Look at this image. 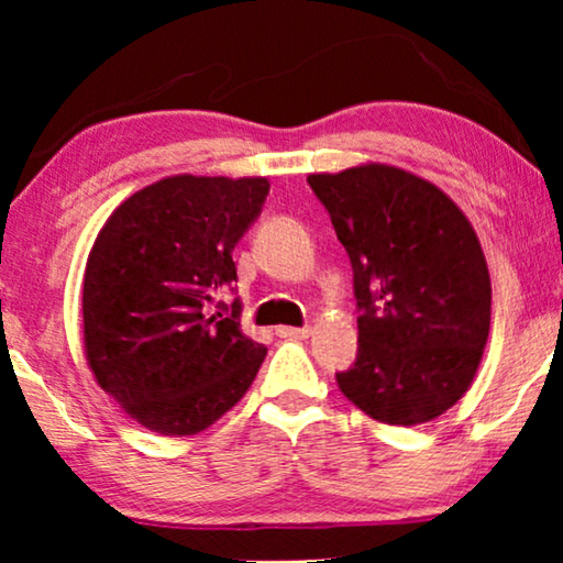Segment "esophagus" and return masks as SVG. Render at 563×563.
<instances>
[{
  "label": "esophagus",
  "instance_id": "1",
  "mask_svg": "<svg viewBox=\"0 0 563 563\" xmlns=\"http://www.w3.org/2000/svg\"><path fill=\"white\" fill-rule=\"evenodd\" d=\"M310 333H312L310 328H289V325L276 328V335L287 338V341H302V338H310Z\"/></svg>",
  "mask_w": 563,
  "mask_h": 563
}]
</instances>
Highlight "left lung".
<instances>
[{"label": "left lung", "instance_id": "8db88e82", "mask_svg": "<svg viewBox=\"0 0 563 563\" xmlns=\"http://www.w3.org/2000/svg\"><path fill=\"white\" fill-rule=\"evenodd\" d=\"M353 266L358 356L335 374L384 426H420L472 387L489 335L492 282L472 222L422 176L361 164L307 176Z\"/></svg>", "mask_w": 563, "mask_h": 563}]
</instances>
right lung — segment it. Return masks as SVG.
Returning a JSON list of instances; mask_svg holds the SVG:
<instances>
[{
  "instance_id": "right-lung-1",
  "label": "right lung",
  "mask_w": 563,
  "mask_h": 563,
  "mask_svg": "<svg viewBox=\"0 0 563 563\" xmlns=\"http://www.w3.org/2000/svg\"><path fill=\"white\" fill-rule=\"evenodd\" d=\"M266 195V176H164L114 207L95 238L84 353L99 387L151 433H202L264 364L266 345L243 333L238 312L212 305L238 282L233 249Z\"/></svg>"
}]
</instances>
